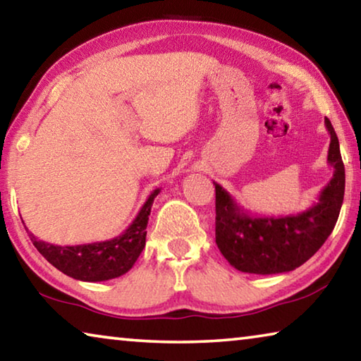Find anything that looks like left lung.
Masks as SVG:
<instances>
[{
	"mask_svg": "<svg viewBox=\"0 0 361 361\" xmlns=\"http://www.w3.org/2000/svg\"><path fill=\"white\" fill-rule=\"evenodd\" d=\"M331 137L328 164L333 178L322 189L319 202L305 212L285 216H252L226 189L213 181L216 192L215 237L219 252L237 271L282 274L295 271L319 252L338 221L345 189V170L339 140L325 118Z\"/></svg>",
	"mask_w": 361,
	"mask_h": 361,
	"instance_id": "8db88e82",
	"label": "left lung"
}]
</instances>
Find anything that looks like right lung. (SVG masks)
Instances as JSON below:
<instances>
[{
	"instance_id": "1",
	"label": "right lung",
	"mask_w": 361,
	"mask_h": 361,
	"mask_svg": "<svg viewBox=\"0 0 361 361\" xmlns=\"http://www.w3.org/2000/svg\"><path fill=\"white\" fill-rule=\"evenodd\" d=\"M161 189H154L146 199L132 224L119 237L111 240L84 243V245L60 247L38 240L28 232L36 250L68 277L82 282H105L124 276L135 264L146 243V226H148L152 202Z\"/></svg>"
}]
</instances>
